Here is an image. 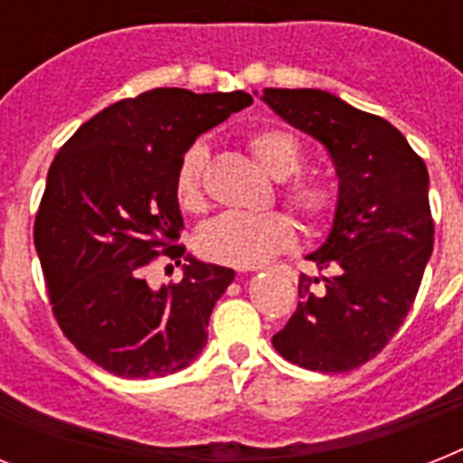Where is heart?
<instances>
[{
	"label": "heart",
	"mask_w": 463,
	"mask_h": 463,
	"mask_svg": "<svg viewBox=\"0 0 463 463\" xmlns=\"http://www.w3.org/2000/svg\"><path fill=\"white\" fill-rule=\"evenodd\" d=\"M250 154L260 167L274 180L283 182L303 170V146L293 134L281 129H261L252 134ZM203 165L206 146L196 141L184 151L175 173V196L184 211H199L203 206ZM283 199L298 211L307 223H322L334 211V192L312 177H297L283 187ZM296 242V225L279 211L269 213H238L228 211L211 218L196 232V247L206 260L228 267L252 269L267 264L276 254L286 252Z\"/></svg>",
	"instance_id": "b5f03b06"
}]
</instances>
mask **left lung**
Masks as SVG:
<instances>
[{
  "label": "left lung",
  "instance_id": "8db88e82",
  "mask_svg": "<svg viewBox=\"0 0 463 463\" xmlns=\"http://www.w3.org/2000/svg\"><path fill=\"white\" fill-rule=\"evenodd\" d=\"M271 110L329 151L336 209L329 235L307 254L324 293L298 279L300 303L271 344L315 373L355 370L402 326L432 254L428 167L387 119L319 89H264Z\"/></svg>",
  "mask_w": 463,
  "mask_h": 463
}]
</instances>
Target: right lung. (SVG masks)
I'll use <instances>...</instances> for the list:
<instances>
[{
  "label": "right lung",
  "mask_w": 463,
  "mask_h": 463,
  "mask_svg": "<svg viewBox=\"0 0 463 463\" xmlns=\"http://www.w3.org/2000/svg\"><path fill=\"white\" fill-rule=\"evenodd\" d=\"M250 103L245 90H146L98 112L54 156L35 250L64 336L108 373L165 377L203 351L235 271L175 245L184 228L175 173L196 137ZM158 249L175 266L185 257L180 284L147 286Z\"/></svg>",
  "instance_id": "1"
}]
</instances>
